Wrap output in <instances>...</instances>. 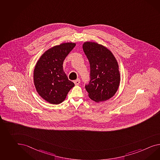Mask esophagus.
Returning a JSON list of instances; mask_svg holds the SVG:
<instances>
[{
  "instance_id": "1",
  "label": "esophagus",
  "mask_w": 160,
  "mask_h": 160,
  "mask_svg": "<svg viewBox=\"0 0 160 160\" xmlns=\"http://www.w3.org/2000/svg\"><path fill=\"white\" fill-rule=\"evenodd\" d=\"M74 82L75 85H78L80 83V79L78 78L77 80L74 81Z\"/></svg>"
}]
</instances>
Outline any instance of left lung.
Masks as SVG:
<instances>
[{"label": "left lung", "mask_w": 160, "mask_h": 160, "mask_svg": "<svg viewBox=\"0 0 160 160\" xmlns=\"http://www.w3.org/2000/svg\"><path fill=\"white\" fill-rule=\"evenodd\" d=\"M82 48L90 63V82L85 85L89 98L97 102L110 99L121 80L118 62L110 50L96 42H84Z\"/></svg>", "instance_id": "left-lung-1"}]
</instances>
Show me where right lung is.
<instances>
[{
    "mask_svg": "<svg viewBox=\"0 0 160 160\" xmlns=\"http://www.w3.org/2000/svg\"><path fill=\"white\" fill-rule=\"evenodd\" d=\"M75 43H63L46 50L37 62L33 82L38 93L47 102H62L74 83L68 80L63 70V62L74 49Z\"/></svg>",
    "mask_w": 160,
    "mask_h": 160,
    "instance_id": "add662e5",
    "label": "right lung"
}]
</instances>
